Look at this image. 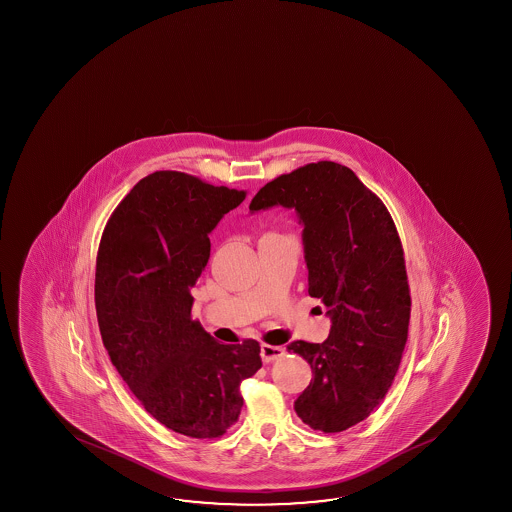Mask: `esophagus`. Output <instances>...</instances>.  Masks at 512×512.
<instances>
[{
    "mask_svg": "<svg viewBox=\"0 0 512 512\" xmlns=\"http://www.w3.org/2000/svg\"><path fill=\"white\" fill-rule=\"evenodd\" d=\"M285 350L282 346H271V344H262L260 346V357L264 362L278 361L280 357H284Z\"/></svg>",
    "mask_w": 512,
    "mask_h": 512,
    "instance_id": "34e87169",
    "label": "esophagus"
}]
</instances>
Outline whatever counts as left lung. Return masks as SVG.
<instances>
[{"label": "left lung", "instance_id": "left-lung-1", "mask_svg": "<svg viewBox=\"0 0 512 512\" xmlns=\"http://www.w3.org/2000/svg\"><path fill=\"white\" fill-rule=\"evenodd\" d=\"M271 207L296 212L309 294L332 321L325 343L287 346L312 369L294 411L314 430L343 432L384 400L402 361L411 319L402 243L380 198L330 160L264 185L250 210Z\"/></svg>", "mask_w": 512, "mask_h": 512}]
</instances>
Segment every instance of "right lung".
<instances>
[{
  "mask_svg": "<svg viewBox=\"0 0 512 512\" xmlns=\"http://www.w3.org/2000/svg\"><path fill=\"white\" fill-rule=\"evenodd\" d=\"M244 198L246 191L155 171L112 212L96 259L94 302L110 361L153 418L196 439L234 425L241 382L262 366L257 341L221 344L191 319L209 234Z\"/></svg>",
  "mask_w": 512,
  "mask_h": 512,
  "instance_id": "right-lung-1",
  "label": "right lung"
}]
</instances>
